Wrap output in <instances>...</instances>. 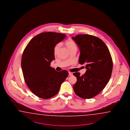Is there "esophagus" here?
<instances>
[{"mask_svg": "<svg viewBox=\"0 0 130 130\" xmlns=\"http://www.w3.org/2000/svg\"><path fill=\"white\" fill-rule=\"evenodd\" d=\"M69 75H70V76H72V75H73V73L71 72H69Z\"/></svg>", "mask_w": 130, "mask_h": 130, "instance_id": "obj_1", "label": "esophagus"}]
</instances>
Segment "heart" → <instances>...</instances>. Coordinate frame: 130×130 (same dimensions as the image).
Here are the masks:
<instances>
[{
  "label": "heart",
  "mask_w": 130,
  "mask_h": 130,
  "mask_svg": "<svg viewBox=\"0 0 130 130\" xmlns=\"http://www.w3.org/2000/svg\"><path fill=\"white\" fill-rule=\"evenodd\" d=\"M65 45H66V46L67 47V48L69 49L70 51H71L72 50L74 49H77V45L76 44L75 41H73L72 39H68L67 41H66V42H64ZM60 46V44H57L56 46H55L54 48V54H56L57 52L59 50V48Z\"/></svg>",
  "instance_id": "heart-1"
}]
</instances>
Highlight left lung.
Segmentation results:
<instances>
[{"mask_svg":"<svg viewBox=\"0 0 130 130\" xmlns=\"http://www.w3.org/2000/svg\"><path fill=\"white\" fill-rule=\"evenodd\" d=\"M72 39L80 49L79 64H85L86 72L73 73L77 78L73 86L75 94L83 99L99 94L111 76L112 60L109 49L101 39L89 35H79Z\"/></svg>","mask_w":130,"mask_h":130,"instance_id":"obj_1","label":"left lung"}]
</instances>
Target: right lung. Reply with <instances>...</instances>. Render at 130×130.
<instances>
[{
  "instance_id": "add662e5",
  "label": "right lung",
  "mask_w": 130,
  "mask_h": 130,
  "mask_svg": "<svg viewBox=\"0 0 130 130\" xmlns=\"http://www.w3.org/2000/svg\"><path fill=\"white\" fill-rule=\"evenodd\" d=\"M66 37L56 32L41 33L31 40L23 51L21 66L24 79L29 89L40 98L55 96L68 76L66 70L57 71L50 66L55 59V46Z\"/></svg>"
}]
</instances>
